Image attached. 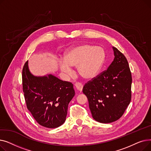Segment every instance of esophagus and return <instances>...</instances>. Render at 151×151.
Segmentation results:
<instances>
[{"label":"esophagus","mask_w":151,"mask_h":151,"mask_svg":"<svg viewBox=\"0 0 151 151\" xmlns=\"http://www.w3.org/2000/svg\"><path fill=\"white\" fill-rule=\"evenodd\" d=\"M75 86L76 89L78 91H80V92H81V91H82L83 88V84H82L81 83H76L75 84Z\"/></svg>","instance_id":"1"}]
</instances>
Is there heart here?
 <instances>
[{"mask_svg": "<svg viewBox=\"0 0 151 151\" xmlns=\"http://www.w3.org/2000/svg\"><path fill=\"white\" fill-rule=\"evenodd\" d=\"M106 52L103 47L90 44L78 45L68 51L64 60L59 63V68L66 76L73 74L71 67H77L82 78L91 80L96 77L105 62Z\"/></svg>", "mask_w": 151, "mask_h": 151, "instance_id": "heart-1", "label": "heart"}]
</instances>
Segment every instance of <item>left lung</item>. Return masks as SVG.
Returning <instances> with one entry per match:
<instances>
[{"instance_id":"left-lung-1","label":"left lung","mask_w":151,"mask_h":151,"mask_svg":"<svg viewBox=\"0 0 151 151\" xmlns=\"http://www.w3.org/2000/svg\"><path fill=\"white\" fill-rule=\"evenodd\" d=\"M113 49L114 59L108 69L86 83L83 89L92 117L104 124L118 120L132 97V78L128 61L116 47Z\"/></svg>"}]
</instances>
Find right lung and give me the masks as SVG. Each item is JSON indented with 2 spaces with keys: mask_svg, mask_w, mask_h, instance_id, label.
I'll use <instances>...</instances> for the list:
<instances>
[{
  "mask_svg": "<svg viewBox=\"0 0 151 151\" xmlns=\"http://www.w3.org/2000/svg\"><path fill=\"white\" fill-rule=\"evenodd\" d=\"M22 89L27 108L35 121L46 128H57L66 119L69 102L75 92L73 85L52 75L35 76L22 68Z\"/></svg>",
  "mask_w": 151,
  "mask_h": 151,
  "instance_id": "obj_1",
  "label": "right lung"
}]
</instances>
